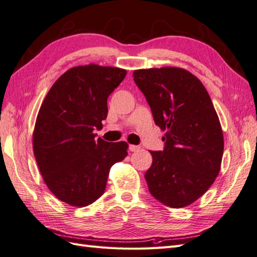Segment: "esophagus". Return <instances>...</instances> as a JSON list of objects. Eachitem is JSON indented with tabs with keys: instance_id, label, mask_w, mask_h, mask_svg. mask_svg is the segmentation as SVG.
Segmentation results:
<instances>
[{
	"instance_id": "34e87169",
	"label": "esophagus",
	"mask_w": 257,
	"mask_h": 257,
	"mask_svg": "<svg viewBox=\"0 0 257 257\" xmlns=\"http://www.w3.org/2000/svg\"><path fill=\"white\" fill-rule=\"evenodd\" d=\"M128 149H130V151H132V152H136V151H138L139 149H141V147H139V146H135V145H130Z\"/></svg>"
}]
</instances>
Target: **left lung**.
Listing matches in <instances>:
<instances>
[{
  "label": "left lung",
  "mask_w": 257,
  "mask_h": 257,
  "mask_svg": "<svg viewBox=\"0 0 257 257\" xmlns=\"http://www.w3.org/2000/svg\"><path fill=\"white\" fill-rule=\"evenodd\" d=\"M153 114L166 130L163 151H150L145 174L151 195L168 207L191 205L219 175L224 139L219 116L197 77L178 67L138 69L133 73Z\"/></svg>",
  "instance_id": "1"
}]
</instances>
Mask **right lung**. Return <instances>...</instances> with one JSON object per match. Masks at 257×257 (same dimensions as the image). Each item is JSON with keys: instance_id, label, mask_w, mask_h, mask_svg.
I'll return each instance as SVG.
<instances>
[{"instance_id": "obj_1", "label": "right lung", "mask_w": 257, "mask_h": 257, "mask_svg": "<svg viewBox=\"0 0 257 257\" xmlns=\"http://www.w3.org/2000/svg\"><path fill=\"white\" fill-rule=\"evenodd\" d=\"M125 69L89 64L68 69L53 83L38 111L35 160L45 183L60 200L85 207L103 195L111 166L127 155V144L95 139L107 118V98Z\"/></svg>"}]
</instances>
